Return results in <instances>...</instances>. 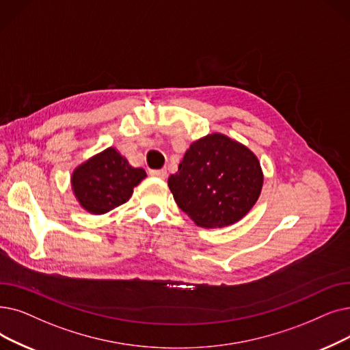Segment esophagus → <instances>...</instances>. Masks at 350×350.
<instances>
[{"instance_id": "1", "label": "esophagus", "mask_w": 350, "mask_h": 350, "mask_svg": "<svg viewBox=\"0 0 350 350\" xmlns=\"http://www.w3.org/2000/svg\"><path fill=\"white\" fill-rule=\"evenodd\" d=\"M148 174L153 176V177H159V178H165L167 177V172L165 170H150Z\"/></svg>"}]
</instances>
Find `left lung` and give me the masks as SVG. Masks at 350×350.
Returning a JSON list of instances; mask_svg holds the SVG:
<instances>
[{
	"label": "left lung",
	"mask_w": 350,
	"mask_h": 350,
	"mask_svg": "<svg viewBox=\"0 0 350 350\" xmlns=\"http://www.w3.org/2000/svg\"><path fill=\"white\" fill-rule=\"evenodd\" d=\"M263 174L252 151L223 134L194 142L169 177L177 206L202 227L239 221L260 196Z\"/></svg>",
	"instance_id": "obj_1"
}]
</instances>
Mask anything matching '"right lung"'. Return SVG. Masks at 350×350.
I'll return each instance as SVG.
<instances>
[{"instance_id":"right-lung-1","label":"right lung","mask_w":350,"mask_h":350,"mask_svg":"<svg viewBox=\"0 0 350 350\" xmlns=\"http://www.w3.org/2000/svg\"><path fill=\"white\" fill-rule=\"evenodd\" d=\"M144 177L143 169H134L110 147L75 169L71 183L81 206L93 215H103L124 204Z\"/></svg>"}]
</instances>
